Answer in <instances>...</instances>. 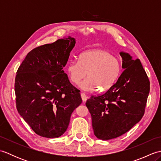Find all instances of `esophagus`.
Instances as JSON below:
<instances>
[{"mask_svg":"<svg viewBox=\"0 0 161 161\" xmlns=\"http://www.w3.org/2000/svg\"><path fill=\"white\" fill-rule=\"evenodd\" d=\"M81 99H82V100H83V102H85V101H86V100H87V98H88V97L86 96V95H85V93H81Z\"/></svg>","mask_w":161,"mask_h":161,"instance_id":"esophagus-1","label":"esophagus"}]
</instances>
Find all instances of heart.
I'll return each mask as SVG.
<instances>
[{
    "mask_svg": "<svg viewBox=\"0 0 161 161\" xmlns=\"http://www.w3.org/2000/svg\"><path fill=\"white\" fill-rule=\"evenodd\" d=\"M121 62L117 57L107 51L93 49L81 53L78 61L68 64L66 71L70 81L78 84L86 75L88 76L80 84L84 91L100 90L110 88L117 80L121 71Z\"/></svg>",
    "mask_w": 161,
    "mask_h": 161,
    "instance_id": "1",
    "label": "heart"
}]
</instances>
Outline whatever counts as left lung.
Listing matches in <instances>:
<instances>
[{
    "instance_id": "1",
    "label": "left lung",
    "mask_w": 161,
    "mask_h": 161,
    "mask_svg": "<svg viewBox=\"0 0 161 161\" xmlns=\"http://www.w3.org/2000/svg\"><path fill=\"white\" fill-rule=\"evenodd\" d=\"M119 54L125 70L117 81L86 102L94 134L102 141L119 137L141 120L149 93V80L140 59L125 52Z\"/></svg>"
}]
</instances>
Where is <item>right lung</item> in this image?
Instances as JSON below:
<instances>
[{"mask_svg": "<svg viewBox=\"0 0 161 161\" xmlns=\"http://www.w3.org/2000/svg\"><path fill=\"white\" fill-rule=\"evenodd\" d=\"M71 36L37 47L27 54L16 72V108L36 134L58 138L69 125L72 113L81 104L80 91L64 73L75 45Z\"/></svg>", "mask_w": 161, "mask_h": 161, "instance_id": "1", "label": "right lung"}]
</instances>
